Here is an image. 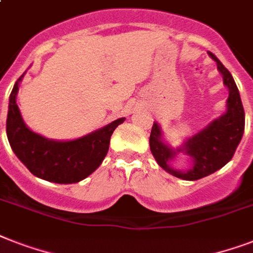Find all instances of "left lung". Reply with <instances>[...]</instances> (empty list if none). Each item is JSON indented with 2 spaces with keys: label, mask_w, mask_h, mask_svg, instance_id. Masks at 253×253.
Masks as SVG:
<instances>
[{
  "label": "left lung",
  "mask_w": 253,
  "mask_h": 253,
  "mask_svg": "<svg viewBox=\"0 0 253 253\" xmlns=\"http://www.w3.org/2000/svg\"><path fill=\"white\" fill-rule=\"evenodd\" d=\"M223 76V84L228 87L227 110L219 118L214 119L208 127L192 138L185 140L180 148H170L163 140L162 128L154 122L150 135L151 152L164 170L182 180H200L224 167L235 154L244 132V109L239 90L231 73L214 53L209 52ZM178 152H184L192 159V167L186 171L174 169L169 163Z\"/></svg>",
  "instance_id": "left-lung-1"
}]
</instances>
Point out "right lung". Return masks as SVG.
<instances>
[{
    "label": "right lung",
    "mask_w": 253,
    "mask_h": 253,
    "mask_svg": "<svg viewBox=\"0 0 253 253\" xmlns=\"http://www.w3.org/2000/svg\"><path fill=\"white\" fill-rule=\"evenodd\" d=\"M22 75L9 97L6 134L10 147L34 176L56 184H75L86 178L101 166L106 156L114 130L125 122L119 118L102 128L75 140H53L34 132L26 126L17 105Z\"/></svg>",
    "instance_id": "obj_1"
}]
</instances>
